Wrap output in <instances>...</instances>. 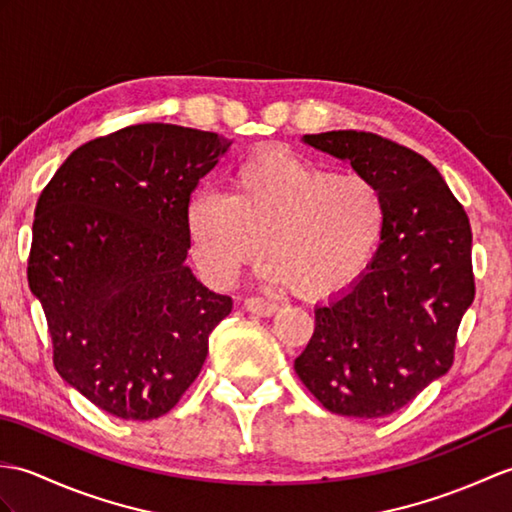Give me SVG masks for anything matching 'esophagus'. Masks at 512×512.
Wrapping results in <instances>:
<instances>
[{
  "label": "esophagus",
  "mask_w": 512,
  "mask_h": 512,
  "mask_svg": "<svg viewBox=\"0 0 512 512\" xmlns=\"http://www.w3.org/2000/svg\"><path fill=\"white\" fill-rule=\"evenodd\" d=\"M244 307L255 316H272L279 310V305L275 301L264 299V296H248L244 301Z\"/></svg>",
  "instance_id": "obj_1"
}]
</instances>
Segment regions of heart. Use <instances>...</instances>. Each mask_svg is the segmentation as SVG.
<instances>
[{
  "instance_id": "1",
  "label": "heart",
  "mask_w": 512,
  "mask_h": 512,
  "mask_svg": "<svg viewBox=\"0 0 512 512\" xmlns=\"http://www.w3.org/2000/svg\"><path fill=\"white\" fill-rule=\"evenodd\" d=\"M187 233L205 279L227 288L266 248L272 281L323 299L362 275L384 233L382 189L283 150L237 165L229 194L200 189L187 205Z\"/></svg>"
}]
</instances>
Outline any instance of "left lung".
Masks as SVG:
<instances>
[{
  "label": "left lung",
  "mask_w": 512,
  "mask_h": 512,
  "mask_svg": "<svg viewBox=\"0 0 512 512\" xmlns=\"http://www.w3.org/2000/svg\"><path fill=\"white\" fill-rule=\"evenodd\" d=\"M303 139L375 181L386 222L364 275L316 307L294 371L329 412L388 417L454 364L460 320L475 296L467 211L434 165L397 141L364 130Z\"/></svg>",
  "instance_id": "left-lung-1"
}]
</instances>
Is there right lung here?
<instances>
[{
	"label": "right lung",
	"mask_w": 512,
	"mask_h": 512,
	"mask_svg": "<svg viewBox=\"0 0 512 512\" xmlns=\"http://www.w3.org/2000/svg\"><path fill=\"white\" fill-rule=\"evenodd\" d=\"M231 141L135 124L69 154L34 209L28 283L58 375L128 421L168 414L207 360L231 296L185 266L187 205Z\"/></svg>",
	"instance_id": "add662e5"
}]
</instances>
